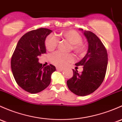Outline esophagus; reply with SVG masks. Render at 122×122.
<instances>
[{"mask_svg": "<svg viewBox=\"0 0 122 122\" xmlns=\"http://www.w3.org/2000/svg\"><path fill=\"white\" fill-rule=\"evenodd\" d=\"M56 69H57V70H58V71H63V70H64V68H59V67H57L56 68Z\"/></svg>", "mask_w": 122, "mask_h": 122, "instance_id": "obj_1", "label": "esophagus"}]
</instances>
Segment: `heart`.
<instances>
[{
    "instance_id": "1",
    "label": "heart",
    "mask_w": 122,
    "mask_h": 122,
    "mask_svg": "<svg viewBox=\"0 0 122 122\" xmlns=\"http://www.w3.org/2000/svg\"><path fill=\"white\" fill-rule=\"evenodd\" d=\"M60 37L62 39L67 41L71 44L70 51L72 50L76 55L82 56L85 54L86 47L82 41V37L76 31L68 30L61 32ZM59 44L58 39L53 34H50L45 40V46L48 51H52L58 47ZM50 61L52 64L58 67H64L69 63L74 62V56L72 54H63L56 52L50 56Z\"/></svg>"
}]
</instances>
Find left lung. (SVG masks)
Listing matches in <instances>:
<instances>
[{
  "label": "left lung",
  "instance_id": "8db88e82",
  "mask_svg": "<svg viewBox=\"0 0 122 122\" xmlns=\"http://www.w3.org/2000/svg\"><path fill=\"white\" fill-rule=\"evenodd\" d=\"M84 34L88 43V52L81 61L75 64L76 66H83V71L79 74L76 70H72L73 76L66 82L69 89L81 97L93 93L102 84L108 60L106 48L97 36L90 31H85Z\"/></svg>",
  "mask_w": 122,
  "mask_h": 122
}]
</instances>
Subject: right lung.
I'll return each mask as SVG.
<instances>
[{
  "mask_svg": "<svg viewBox=\"0 0 122 122\" xmlns=\"http://www.w3.org/2000/svg\"><path fill=\"white\" fill-rule=\"evenodd\" d=\"M52 32L40 28L24 34L18 41L11 59L13 75L18 85L25 91L36 93L46 89L51 82V76L56 70L54 65L43 67L38 56L46 52L45 40Z\"/></svg>",
  "mask_w": 122,
  "mask_h": 122,
  "instance_id": "add662e5",
  "label": "right lung"
}]
</instances>
